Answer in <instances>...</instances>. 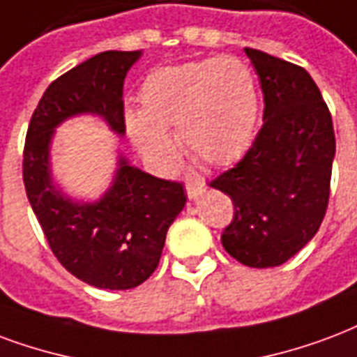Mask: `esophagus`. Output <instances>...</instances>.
I'll return each mask as SVG.
<instances>
[{
    "mask_svg": "<svg viewBox=\"0 0 357 357\" xmlns=\"http://www.w3.org/2000/svg\"><path fill=\"white\" fill-rule=\"evenodd\" d=\"M185 191L189 199H197L200 192L204 191V181H200V179H187Z\"/></svg>",
    "mask_w": 357,
    "mask_h": 357,
    "instance_id": "34e87169",
    "label": "esophagus"
}]
</instances>
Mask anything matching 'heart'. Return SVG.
I'll list each match as a JSON object with an SVG mask.
<instances>
[{"label": "heart", "instance_id": "b5f03b06", "mask_svg": "<svg viewBox=\"0 0 357 357\" xmlns=\"http://www.w3.org/2000/svg\"><path fill=\"white\" fill-rule=\"evenodd\" d=\"M142 112L126 113V126L145 157L170 165L178 126L181 147L208 165L238 158L252 142L259 96L252 70L234 56H213L153 71L139 89Z\"/></svg>", "mask_w": 357, "mask_h": 357}]
</instances>
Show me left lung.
<instances>
[{"mask_svg": "<svg viewBox=\"0 0 357 357\" xmlns=\"http://www.w3.org/2000/svg\"><path fill=\"white\" fill-rule=\"evenodd\" d=\"M263 91V126L250 149L210 187L232 200L221 234L245 266L284 265L318 232L331 191L335 130L329 107L305 68L245 49Z\"/></svg>", "mask_w": 357, "mask_h": 357, "instance_id": "left-lung-1", "label": "left lung"}]
</instances>
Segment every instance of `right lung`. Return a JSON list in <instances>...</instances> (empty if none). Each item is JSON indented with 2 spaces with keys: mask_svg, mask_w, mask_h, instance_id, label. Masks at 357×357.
<instances>
[{
  "mask_svg": "<svg viewBox=\"0 0 357 357\" xmlns=\"http://www.w3.org/2000/svg\"><path fill=\"white\" fill-rule=\"evenodd\" d=\"M138 51H105L54 79L26 132L22 179L51 252L68 273L100 289H130L149 278L166 232L185 206L183 183L155 178L121 158L115 183L96 204H73L52 187V128L77 113H98L125 134L123 84Z\"/></svg>",
  "mask_w": 357,
  "mask_h": 357,
  "instance_id": "obj_1",
  "label": "right lung"
}]
</instances>
